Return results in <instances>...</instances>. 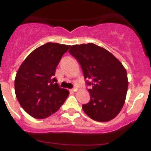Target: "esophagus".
<instances>
[{"instance_id": "34e87169", "label": "esophagus", "mask_w": 151, "mask_h": 151, "mask_svg": "<svg viewBox=\"0 0 151 151\" xmlns=\"http://www.w3.org/2000/svg\"><path fill=\"white\" fill-rule=\"evenodd\" d=\"M70 91H72V92H77V91H78V88H77L76 87H73V88H71L70 89Z\"/></svg>"}]
</instances>
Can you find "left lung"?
Returning a JSON list of instances; mask_svg holds the SVG:
<instances>
[{"instance_id":"obj_1","label":"left lung","mask_w":151,"mask_h":151,"mask_svg":"<svg viewBox=\"0 0 151 151\" xmlns=\"http://www.w3.org/2000/svg\"><path fill=\"white\" fill-rule=\"evenodd\" d=\"M69 52L78 59L86 84L91 86L90 101L83 104V110L97 122L114 118L123 107L129 85L122 63L105 48L92 43L71 46Z\"/></svg>"}]
</instances>
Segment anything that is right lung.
Segmentation results:
<instances>
[{"mask_svg":"<svg viewBox=\"0 0 151 151\" xmlns=\"http://www.w3.org/2000/svg\"><path fill=\"white\" fill-rule=\"evenodd\" d=\"M70 45L47 43L36 48L19 68L15 79V96L30 116L43 119L56 112L69 96L57 84L55 70Z\"/></svg>","mask_w":151,"mask_h":151,"instance_id":"1","label":"right lung"}]
</instances>
